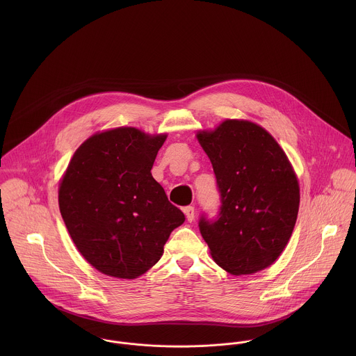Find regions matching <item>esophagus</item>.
Here are the masks:
<instances>
[{"label":"esophagus","mask_w":356,"mask_h":356,"mask_svg":"<svg viewBox=\"0 0 356 356\" xmlns=\"http://www.w3.org/2000/svg\"><path fill=\"white\" fill-rule=\"evenodd\" d=\"M184 212H185V215H186V219H188L189 222L195 220V207H192V205H188V207H185V208H184Z\"/></svg>","instance_id":"1"}]
</instances>
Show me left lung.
Instances as JSON below:
<instances>
[{"instance_id": "obj_1", "label": "left lung", "mask_w": 356, "mask_h": 356, "mask_svg": "<svg viewBox=\"0 0 356 356\" xmlns=\"http://www.w3.org/2000/svg\"><path fill=\"white\" fill-rule=\"evenodd\" d=\"M220 193L216 219L200 218L211 256L233 275L271 266L286 247L299 212L300 189L288 156L259 124L227 119L199 131Z\"/></svg>"}]
</instances>
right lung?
<instances>
[{"label": "right lung", "instance_id": "right-lung-1", "mask_svg": "<svg viewBox=\"0 0 356 356\" xmlns=\"http://www.w3.org/2000/svg\"><path fill=\"white\" fill-rule=\"evenodd\" d=\"M165 138L136 127L96 133L63 175V220L78 251L105 275L134 280L147 273L185 222L151 172Z\"/></svg>", "mask_w": 356, "mask_h": 356}]
</instances>
